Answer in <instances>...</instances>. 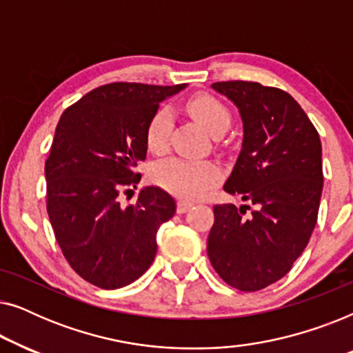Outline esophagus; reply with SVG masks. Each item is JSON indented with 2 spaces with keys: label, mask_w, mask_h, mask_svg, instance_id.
Masks as SVG:
<instances>
[{
  "label": "esophagus",
  "mask_w": 353,
  "mask_h": 353,
  "mask_svg": "<svg viewBox=\"0 0 353 353\" xmlns=\"http://www.w3.org/2000/svg\"><path fill=\"white\" fill-rule=\"evenodd\" d=\"M192 207V202L190 201H178L176 202V212L178 214H185V212H188Z\"/></svg>",
  "instance_id": "1"
}]
</instances>
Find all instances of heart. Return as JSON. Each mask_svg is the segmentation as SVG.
Listing matches in <instances>:
<instances>
[{"mask_svg": "<svg viewBox=\"0 0 353 353\" xmlns=\"http://www.w3.org/2000/svg\"><path fill=\"white\" fill-rule=\"evenodd\" d=\"M188 112L205 127L212 134L225 132L231 123V114L220 99L210 94H196L188 101ZM173 125L172 112L159 109L149 120L146 128L148 148L154 152H163L168 146ZM220 167L212 161H186L170 157L156 163L152 168V180L163 190L183 199H199L219 181Z\"/></svg>", "mask_w": 353, "mask_h": 353, "instance_id": "b5f03b06", "label": "heart"}]
</instances>
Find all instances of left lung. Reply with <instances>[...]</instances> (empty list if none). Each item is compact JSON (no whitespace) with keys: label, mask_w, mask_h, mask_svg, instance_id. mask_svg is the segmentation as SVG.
Here are the masks:
<instances>
[{"label":"left lung","mask_w":353,"mask_h":353,"mask_svg":"<svg viewBox=\"0 0 353 353\" xmlns=\"http://www.w3.org/2000/svg\"><path fill=\"white\" fill-rule=\"evenodd\" d=\"M233 101L244 138L223 190L249 205H214L207 239L212 267L226 284L254 292L281 279L307 248L323 191L321 141L310 119L286 91L257 81H216Z\"/></svg>","instance_id":"1"}]
</instances>
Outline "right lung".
<instances>
[{
	"instance_id": "right-lung-1",
	"label": "right lung",
	"mask_w": 353,
	"mask_h": 353,
	"mask_svg": "<svg viewBox=\"0 0 353 353\" xmlns=\"http://www.w3.org/2000/svg\"><path fill=\"white\" fill-rule=\"evenodd\" d=\"M186 85H103L62 112L45 163L46 209L57 244L77 274L101 289L137 281L157 252V230L176 205L157 186L123 207L141 180L146 128L159 103Z\"/></svg>"
}]
</instances>
